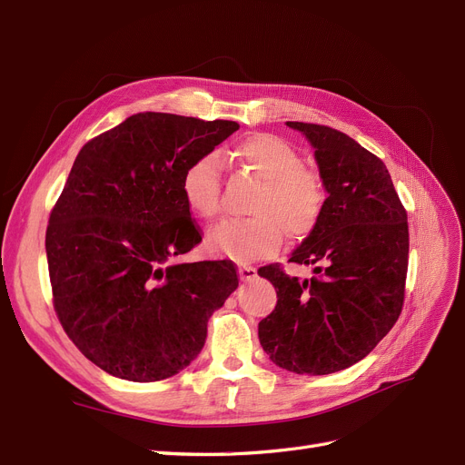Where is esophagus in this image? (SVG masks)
<instances>
[{"mask_svg":"<svg viewBox=\"0 0 465 465\" xmlns=\"http://www.w3.org/2000/svg\"><path fill=\"white\" fill-rule=\"evenodd\" d=\"M238 275H241L242 281H250V279H254L258 273H256V267L254 265L242 263V265H238Z\"/></svg>","mask_w":465,"mask_h":465,"instance_id":"esophagus-1","label":"esophagus"}]
</instances>
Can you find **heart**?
<instances>
[{
  "label": "heart",
  "instance_id": "b5f03b06",
  "mask_svg": "<svg viewBox=\"0 0 465 465\" xmlns=\"http://www.w3.org/2000/svg\"><path fill=\"white\" fill-rule=\"evenodd\" d=\"M234 157L262 180L250 205L252 217L227 219L207 232L213 252L234 260L273 256L283 236L302 241L322 221L328 192L322 176L304 166L302 154L287 139L250 135L234 147ZM180 192L192 213L211 221L221 209V161L215 153L195 157L182 173Z\"/></svg>",
  "mask_w": 465,
  "mask_h": 465
}]
</instances>
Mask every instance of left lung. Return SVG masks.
<instances>
[{
  "instance_id": "obj_1",
  "label": "left lung",
  "mask_w": 465,
  "mask_h": 465,
  "mask_svg": "<svg viewBox=\"0 0 465 465\" xmlns=\"http://www.w3.org/2000/svg\"><path fill=\"white\" fill-rule=\"evenodd\" d=\"M287 125L316 149L328 202L316 231L289 260L316 265L312 279L289 277L279 263L258 270L277 291L258 337L277 367L331 374L367 357L401 314L407 211L386 164L355 139L320 124Z\"/></svg>"
}]
</instances>
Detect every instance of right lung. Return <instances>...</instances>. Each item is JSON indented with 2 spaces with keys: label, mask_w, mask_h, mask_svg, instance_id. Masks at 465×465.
<instances>
[{
  "label": "right lung",
  "mask_w": 465,
  "mask_h": 465,
  "mask_svg": "<svg viewBox=\"0 0 465 465\" xmlns=\"http://www.w3.org/2000/svg\"><path fill=\"white\" fill-rule=\"evenodd\" d=\"M241 125L139 112L83 145L46 229L54 311L75 347L132 382L178 374L238 287L229 260L173 263L202 242L184 168Z\"/></svg>",
  "instance_id": "obj_1"
}]
</instances>
